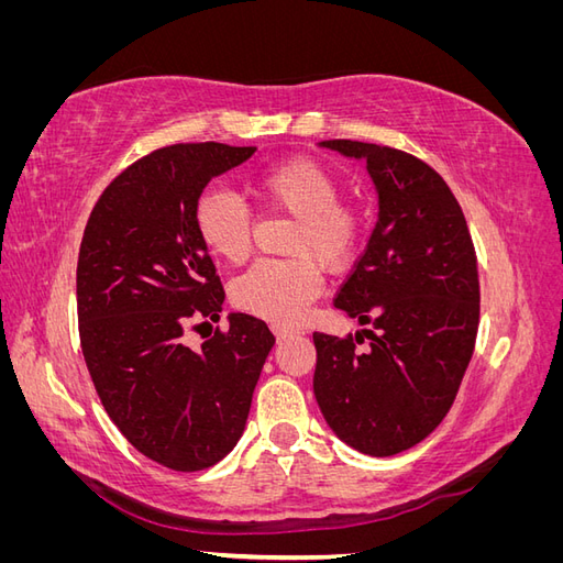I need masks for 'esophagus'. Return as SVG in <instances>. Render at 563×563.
<instances>
[{
    "instance_id": "1",
    "label": "esophagus",
    "mask_w": 563,
    "mask_h": 563,
    "mask_svg": "<svg viewBox=\"0 0 563 563\" xmlns=\"http://www.w3.org/2000/svg\"><path fill=\"white\" fill-rule=\"evenodd\" d=\"M272 333L277 335V340H284V338H288V335H296L298 331L291 329V327H284V323H272Z\"/></svg>"
}]
</instances>
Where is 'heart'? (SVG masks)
<instances>
[{
  "label": "heart",
  "instance_id": "b5f03b06",
  "mask_svg": "<svg viewBox=\"0 0 563 563\" xmlns=\"http://www.w3.org/2000/svg\"><path fill=\"white\" fill-rule=\"evenodd\" d=\"M265 207L296 218L288 261H258L232 284L236 308L277 323H296L321 291L323 267H343L362 234V218L340 199L338 178L314 159L296 157L249 185ZM195 230L216 258L240 263L251 244V213L228 187L211 185L195 201Z\"/></svg>",
  "mask_w": 563,
  "mask_h": 563
}]
</instances>
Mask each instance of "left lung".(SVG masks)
Masks as SVG:
<instances>
[{
  "mask_svg": "<svg viewBox=\"0 0 563 563\" xmlns=\"http://www.w3.org/2000/svg\"><path fill=\"white\" fill-rule=\"evenodd\" d=\"M319 147L366 162L378 220L335 308L371 323L314 333V397L333 434L373 457L432 434L457 395L479 327L476 255L463 209L434 168L401 150L356 141Z\"/></svg>",
  "mask_w": 563,
  "mask_h": 563,
  "instance_id": "obj_1",
  "label": "left lung"
}]
</instances>
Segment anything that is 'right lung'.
Wrapping results in <instances>:
<instances>
[{"label":"right lung","instance_id":"obj_1","mask_svg":"<svg viewBox=\"0 0 563 563\" xmlns=\"http://www.w3.org/2000/svg\"><path fill=\"white\" fill-rule=\"evenodd\" d=\"M253 152L155 150L106 187L84 230L77 317L91 380L119 432L176 472L211 467L236 446L275 345L265 321L244 312H230V329L201 350L183 338L199 317L218 321L225 300L195 230V201Z\"/></svg>","mask_w":563,"mask_h":563}]
</instances>
